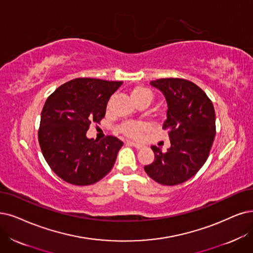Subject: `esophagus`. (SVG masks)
I'll return each mask as SVG.
<instances>
[{
	"instance_id": "obj_1",
	"label": "esophagus",
	"mask_w": 253,
	"mask_h": 253,
	"mask_svg": "<svg viewBox=\"0 0 253 253\" xmlns=\"http://www.w3.org/2000/svg\"><path fill=\"white\" fill-rule=\"evenodd\" d=\"M127 144L134 146V147H135V148H137V149H141V148L143 147V145H142V144H140V143H135V142H132V141H127Z\"/></svg>"
}]
</instances>
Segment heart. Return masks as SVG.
Returning <instances> with one entry per match:
<instances>
[{"label": "heart", "instance_id": "1", "mask_svg": "<svg viewBox=\"0 0 253 253\" xmlns=\"http://www.w3.org/2000/svg\"><path fill=\"white\" fill-rule=\"evenodd\" d=\"M130 98L133 102H149L153 99V92L146 87L138 86L135 87L132 91H130ZM147 129V126L144 124H138V123H126L121 126V132L125 135L130 138H139L142 136V134Z\"/></svg>", "mask_w": 253, "mask_h": 253}]
</instances>
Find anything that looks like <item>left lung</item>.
<instances>
[{"mask_svg": "<svg viewBox=\"0 0 253 253\" xmlns=\"http://www.w3.org/2000/svg\"><path fill=\"white\" fill-rule=\"evenodd\" d=\"M167 103L164 129L171 146L166 153L151 146L155 160L144 167L157 183L174 186L194 176L209 157L216 135L213 103L197 85L188 80L169 78L151 81Z\"/></svg>", "mask_w": 253, "mask_h": 253, "instance_id": "8db88e82", "label": "left lung"}]
</instances>
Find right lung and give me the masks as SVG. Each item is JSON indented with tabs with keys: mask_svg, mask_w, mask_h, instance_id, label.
<instances>
[{
	"mask_svg": "<svg viewBox=\"0 0 253 253\" xmlns=\"http://www.w3.org/2000/svg\"><path fill=\"white\" fill-rule=\"evenodd\" d=\"M123 82L79 78L57 88L43 106L38 132L46 163L66 183L92 185L112 169L123 141L89 139V126L105 117L107 104Z\"/></svg>",
	"mask_w": 253,
	"mask_h": 253,
	"instance_id": "1",
	"label": "right lung"
}]
</instances>
